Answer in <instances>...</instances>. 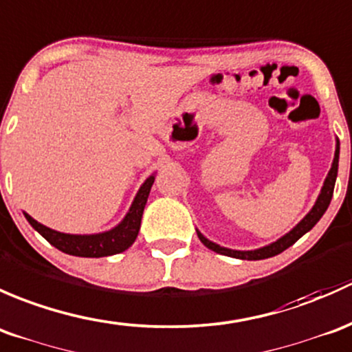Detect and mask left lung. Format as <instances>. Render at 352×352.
Here are the masks:
<instances>
[{
    "label": "left lung",
    "mask_w": 352,
    "mask_h": 352,
    "mask_svg": "<svg viewBox=\"0 0 352 352\" xmlns=\"http://www.w3.org/2000/svg\"><path fill=\"white\" fill-rule=\"evenodd\" d=\"M338 168H339V142H338V149H336L332 168H331V171H329L327 177H325L324 188H322V191H320V195H318L317 203L314 205V208L310 210L309 215H307L305 219H303L302 222L295 227V229H293L292 232H288V234H286L285 237H281L280 241L273 242L271 245H266V248H263V249H256V251H232V249L220 248V245L213 244L212 241H208V239L203 237L200 232H197L198 237H200V241L203 242V244H205L208 249H212V251L219 252V254H223V256L237 257V259L257 261V259H266V257H273V256L280 254V252H283L285 249H288L289 245L295 244V242L298 241L303 234H307V232H309L311 227H314L315 223L320 220V217L324 215L325 210H327V206H329V203H331V200H332V195H334V184H336V177H338Z\"/></svg>",
    "instance_id": "left-lung-1"
}]
</instances>
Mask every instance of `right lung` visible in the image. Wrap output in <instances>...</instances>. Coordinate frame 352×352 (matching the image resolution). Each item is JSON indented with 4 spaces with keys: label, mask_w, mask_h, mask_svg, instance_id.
Segmentation results:
<instances>
[{
    "label": "right lung",
    "mask_w": 352,
    "mask_h": 352,
    "mask_svg": "<svg viewBox=\"0 0 352 352\" xmlns=\"http://www.w3.org/2000/svg\"><path fill=\"white\" fill-rule=\"evenodd\" d=\"M154 183V176H151L146 183L140 186L139 193H137L135 200L130 206L129 213L123 219V222L113 230L103 232V234L96 235H71L63 234V232H56L49 227L42 226L37 220L32 219L30 215L25 213V219L28 220L32 227L42 235L43 239L50 242L54 248L59 251L66 252L71 256L79 257H103L123 252L133 244V241L139 235L140 220H142L144 206L147 203V197L151 193V186Z\"/></svg>",
    "instance_id": "1"
}]
</instances>
